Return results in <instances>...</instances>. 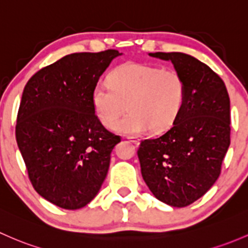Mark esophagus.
Wrapping results in <instances>:
<instances>
[{
	"label": "esophagus",
	"mask_w": 248,
	"mask_h": 248,
	"mask_svg": "<svg viewBox=\"0 0 248 248\" xmlns=\"http://www.w3.org/2000/svg\"><path fill=\"white\" fill-rule=\"evenodd\" d=\"M127 139L129 140V141L133 142L134 145H139L140 144V139L138 137H127Z\"/></svg>",
	"instance_id": "1"
}]
</instances>
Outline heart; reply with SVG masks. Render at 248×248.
Returning a JSON list of instances; mask_svg holds the SVG:
<instances>
[{
  "mask_svg": "<svg viewBox=\"0 0 248 248\" xmlns=\"http://www.w3.org/2000/svg\"><path fill=\"white\" fill-rule=\"evenodd\" d=\"M186 93V80L177 70L127 62L115 67L107 83L93 87L91 104L106 128L113 129L127 108L129 113L117 124V132L138 135L151 128L161 133L178 119Z\"/></svg>",
  "mask_w": 248,
  "mask_h": 248,
  "instance_id": "1",
  "label": "heart"
}]
</instances>
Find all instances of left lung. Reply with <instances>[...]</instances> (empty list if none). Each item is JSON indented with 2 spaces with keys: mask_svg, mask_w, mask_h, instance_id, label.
<instances>
[{
  "mask_svg": "<svg viewBox=\"0 0 248 248\" xmlns=\"http://www.w3.org/2000/svg\"><path fill=\"white\" fill-rule=\"evenodd\" d=\"M151 57L171 61L186 80L178 119L163 135L140 142L141 174L152 194L171 207L202 197L221 173L231 144V104L223 80L208 65L181 52Z\"/></svg>",
  "mask_w": 248,
  "mask_h": 248,
  "instance_id": "8db88e82",
  "label": "left lung"
}]
</instances>
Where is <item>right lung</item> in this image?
<instances>
[{
    "mask_svg": "<svg viewBox=\"0 0 248 248\" xmlns=\"http://www.w3.org/2000/svg\"><path fill=\"white\" fill-rule=\"evenodd\" d=\"M116 49L72 53L30 78L17 111L15 137L35 191L64 209L85 207L108 173L121 141L93 113L91 93Z\"/></svg>",
    "mask_w": 248,
    "mask_h": 248,
    "instance_id": "1",
    "label": "right lung"
}]
</instances>
